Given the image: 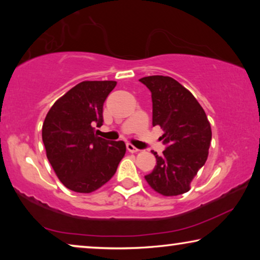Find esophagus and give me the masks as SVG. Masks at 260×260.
I'll return each instance as SVG.
<instances>
[{"mask_svg": "<svg viewBox=\"0 0 260 260\" xmlns=\"http://www.w3.org/2000/svg\"><path fill=\"white\" fill-rule=\"evenodd\" d=\"M126 149H127V151H130V152H137V151H140L136 147H134V145L130 144V143L126 144Z\"/></svg>", "mask_w": 260, "mask_h": 260, "instance_id": "1", "label": "esophagus"}]
</instances>
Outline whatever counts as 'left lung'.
I'll return each instance as SVG.
<instances>
[{"label": "left lung", "instance_id": "obj_1", "mask_svg": "<svg viewBox=\"0 0 260 260\" xmlns=\"http://www.w3.org/2000/svg\"><path fill=\"white\" fill-rule=\"evenodd\" d=\"M151 92L152 125H159L166 150L154 152L156 166L145 180L165 197L189 190L191 180L207 161L212 141L211 124L193 94L170 77L140 79Z\"/></svg>", "mask_w": 260, "mask_h": 260}]
</instances>
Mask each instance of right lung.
<instances>
[{
	"label": "right lung",
	"mask_w": 260,
	"mask_h": 260,
	"mask_svg": "<svg viewBox=\"0 0 260 260\" xmlns=\"http://www.w3.org/2000/svg\"><path fill=\"white\" fill-rule=\"evenodd\" d=\"M116 81H83L58 99L46 116L42 142L56 176L77 193L97 190L115 175L125 143L98 137L103 105Z\"/></svg>",
	"instance_id": "right-lung-1"
}]
</instances>
